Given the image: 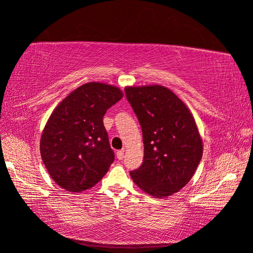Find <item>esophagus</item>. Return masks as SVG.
Here are the masks:
<instances>
[{"label": "esophagus", "instance_id": "1", "mask_svg": "<svg viewBox=\"0 0 253 253\" xmlns=\"http://www.w3.org/2000/svg\"><path fill=\"white\" fill-rule=\"evenodd\" d=\"M124 158V151L123 150H120V151L117 152V159L118 160H123Z\"/></svg>", "mask_w": 253, "mask_h": 253}]
</instances>
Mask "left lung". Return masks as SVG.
Segmentation results:
<instances>
[{
    "label": "left lung",
    "mask_w": 253,
    "mask_h": 253,
    "mask_svg": "<svg viewBox=\"0 0 253 253\" xmlns=\"http://www.w3.org/2000/svg\"><path fill=\"white\" fill-rule=\"evenodd\" d=\"M126 99L142 129L144 157L131 178L158 199L178 192L201 161L202 139L191 112L173 92L162 85L126 86Z\"/></svg>",
    "instance_id": "obj_1"
}]
</instances>
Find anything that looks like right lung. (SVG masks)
Here are the masks:
<instances>
[{"mask_svg":"<svg viewBox=\"0 0 253 253\" xmlns=\"http://www.w3.org/2000/svg\"><path fill=\"white\" fill-rule=\"evenodd\" d=\"M122 96L117 86L88 82L71 92L53 111L42 132L40 151L48 174L61 188L84 191L109 171L114 152L103 117Z\"/></svg>","mask_w":253,"mask_h":253,"instance_id":"right-lung-1","label":"right lung"}]
</instances>
